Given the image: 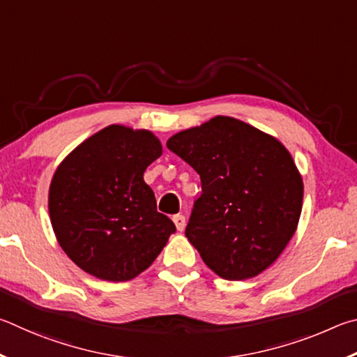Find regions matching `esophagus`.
<instances>
[{
    "label": "esophagus",
    "mask_w": 357,
    "mask_h": 357,
    "mask_svg": "<svg viewBox=\"0 0 357 357\" xmlns=\"http://www.w3.org/2000/svg\"><path fill=\"white\" fill-rule=\"evenodd\" d=\"M174 222H175V226H177V229L178 230H183L185 229V224H186V221H185V216H182V215H177L174 218Z\"/></svg>",
    "instance_id": "34e87169"
}]
</instances>
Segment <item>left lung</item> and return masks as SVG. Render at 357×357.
Wrapping results in <instances>:
<instances>
[{
    "label": "left lung",
    "instance_id": "8db88e82",
    "mask_svg": "<svg viewBox=\"0 0 357 357\" xmlns=\"http://www.w3.org/2000/svg\"><path fill=\"white\" fill-rule=\"evenodd\" d=\"M160 155L161 144L150 131L109 125L61 162L50 185V220L61 248L81 270L112 282L130 280L153 264L175 234L144 182Z\"/></svg>",
    "mask_w": 357,
    "mask_h": 357
}]
</instances>
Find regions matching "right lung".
Masks as SVG:
<instances>
[{
    "instance_id": "1",
    "label": "right lung",
    "mask_w": 357,
    "mask_h": 357,
    "mask_svg": "<svg viewBox=\"0 0 357 357\" xmlns=\"http://www.w3.org/2000/svg\"><path fill=\"white\" fill-rule=\"evenodd\" d=\"M167 149L201 177L185 235L218 276L245 280L289 245L303 208V178L274 137L230 117L174 135Z\"/></svg>"
}]
</instances>
